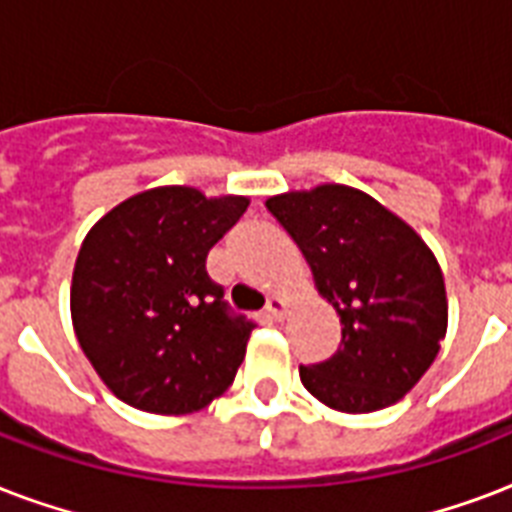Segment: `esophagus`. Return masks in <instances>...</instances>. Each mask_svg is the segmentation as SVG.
I'll list each match as a JSON object with an SVG mask.
<instances>
[{
    "instance_id": "esophagus-1",
    "label": "esophagus",
    "mask_w": 512,
    "mask_h": 512,
    "mask_svg": "<svg viewBox=\"0 0 512 512\" xmlns=\"http://www.w3.org/2000/svg\"><path fill=\"white\" fill-rule=\"evenodd\" d=\"M265 313H268L271 319L281 321L289 313V303L284 300V297H271V300H268V305H265Z\"/></svg>"
}]
</instances>
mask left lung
Wrapping results in <instances>:
<instances>
[{"label": "left lung", "instance_id": "1", "mask_svg": "<svg viewBox=\"0 0 512 512\" xmlns=\"http://www.w3.org/2000/svg\"><path fill=\"white\" fill-rule=\"evenodd\" d=\"M265 207L300 247L342 324L335 356L300 366L305 390L348 414L401 401L446 337L449 305L436 255L412 225L350 185L279 193Z\"/></svg>", "mask_w": 512, "mask_h": 512}]
</instances>
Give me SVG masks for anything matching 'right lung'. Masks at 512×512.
Returning a JSON list of instances; mask_svg holds the SVG:
<instances>
[{"label":"right lung","instance_id":"1","mask_svg":"<svg viewBox=\"0 0 512 512\" xmlns=\"http://www.w3.org/2000/svg\"><path fill=\"white\" fill-rule=\"evenodd\" d=\"M247 207V196L159 185L116 204L84 236L71 321L119 401L191 414L228 390L255 324L228 311L207 255Z\"/></svg>","mask_w":512,"mask_h":512}]
</instances>
